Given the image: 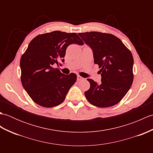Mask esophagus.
<instances>
[{
    "instance_id": "obj_1",
    "label": "esophagus",
    "mask_w": 153,
    "mask_h": 153,
    "mask_svg": "<svg viewBox=\"0 0 153 153\" xmlns=\"http://www.w3.org/2000/svg\"><path fill=\"white\" fill-rule=\"evenodd\" d=\"M83 78L82 77H81L80 76H77V81H81V80H83Z\"/></svg>"
}]
</instances>
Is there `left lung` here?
<instances>
[{
    "label": "left lung",
    "instance_id": "1",
    "mask_svg": "<svg viewBox=\"0 0 153 153\" xmlns=\"http://www.w3.org/2000/svg\"><path fill=\"white\" fill-rule=\"evenodd\" d=\"M91 48L94 63L99 65L101 82L87 79L90 88L85 96L91 105L106 108L118 104L130 89L134 81V58L119 38L97 31L79 33Z\"/></svg>",
    "mask_w": 153,
    "mask_h": 153
}]
</instances>
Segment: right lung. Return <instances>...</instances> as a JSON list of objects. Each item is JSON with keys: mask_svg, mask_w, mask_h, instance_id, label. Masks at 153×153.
Instances as JSON below:
<instances>
[{"mask_svg": "<svg viewBox=\"0 0 153 153\" xmlns=\"http://www.w3.org/2000/svg\"><path fill=\"white\" fill-rule=\"evenodd\" d=\"M71 44L82 45L83 42L76 33L54 31L35 37L22 54L21 82L37 105L46 108L59 105L76 82V74L65 75L53 67L59 60L64 62L66 48Z\"/></svg>", "mask_w": 153, "mask_h": 153, "instance_id": "1", "label": "right lung"}]
</instances>
